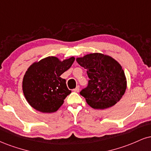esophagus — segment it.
<instances>
[{
    "label": "esophagus",
    "instance_id": "esophagus-1",
    "mask_svg": "<svg viewBox=\"0 0 151 151\" xmlns=\"http://www.w3.org/2000/svg\"><path fill=\"white\" fill-rule=\"evenodd\" d=\"M73 91L74 92H79V86H77Z\"/></svg>",
    "mask_w": 151,
    "mask_h": 151
}]
</instances>
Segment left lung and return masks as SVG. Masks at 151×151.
<instances>
[{
	"label": "left lung",
	"instance_id": "left-lung-1",
	"mask_svg": "<svg viewBox=\"0 0 151 151\" xmlns=\"http://www.w3.org/2000/svg\"><path fill=\"white\" fill-rule=\"evenodd\" d=\"M76 60L86 69L89 78L88 86L80 94L91 108H110L122 99L127 89V79L117 60L99 52L77 58Z\"/></svg>",
	"mask_w": 151,
	"mask_h": 151
}]
</instances>
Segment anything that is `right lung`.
<instances>
[{"mask_svg":"<svg viewBox=\"0 0 151 151\" xmlns=\"http://www.w3.org/2000/svg\"><path fill=\"white\" fill-rule=\"evenodd\" d=\"M74 58L60 61L49 56L35 62L27 69L22 81V90L27 102L35 110L45 113L56 112L71 91L60 75L72 66Z\"/></svg>","mask_w":151,"mask_h":151,"instance_id":"right-lung-1","label":"right lung"}]
</instances>
